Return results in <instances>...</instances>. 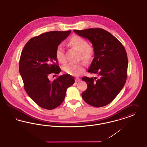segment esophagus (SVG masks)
Instances as JSON below:
<instances>
[{
    "label": "esophagus",
    "mask_w": 147,
    "mask_h": 147,
    "mask_svg": "<svg viewBox=\"0 0 147 147\" xmlns=\"http://www.w3.org/2000/svg\"><path fill=\"white\" fill-rule=\"evenodd\" d=\"M80 80V79L79 78H76V79H75V81H76V82H79Z\"/></svg>",
    "instance_id": "esophagus-1"
}]
</instances>
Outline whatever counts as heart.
<instances>
[{
  "instance_id": "b5f03b06",
  "label": "heart",
  "mask_w": 147,
  "mask_h": 147,
  "mask_svg": "<svg viewBox=\"0 0 147 147\" xmlns=\"http://www.w3.org/2000/svg\"><path fill=\"white\" fill-rule=\"evenodd\" d=\"M69 44L80 52L83 60L86 62L91 61L94 54V49L92 45L88 44L86 39L78 35H74L70 39ZM55 55L59 63L64 64L66 62L64 49L62 45L60 44L57 47ZM63 70L69 75L77 76L84 71V64L83 63H70L63 67Z\"/></svg>"
}]
</instances>
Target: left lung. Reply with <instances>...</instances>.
<instances>
[{"mask_svg":"<svg viewBox=\"0 0 147 147\" xmlns=\"http://www.w3.org/2000/svg\"><path fill=\"white\" fill-rule=\"evenodd\" d=\"M92 43L94 58L88 72L98 78L83 77L88 88L82 94L86 103L102 107L111 103L124 86L127 77L128 57L122 44L109 32L101 28L74 30Z\"/></svg>","mask_w":147,"mask_h":147,"instance_id":"obj_1","label":"left lung"}]
</instances>
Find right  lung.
<instances>
[{"label": "right lung", "mask_w": 147, "mask_h": 147, "mask_svg": "<svg viewBox=\"0 0 147 147\" xmlns=\"http://www.w3.org/2000/svg\"><path fill=\"white\" fill-rule=\"evenodd\" d=\"M71 31L48 32L30 39L25 45L19 60V70L28 95L44 109L52 110L64 100L68 88L74 78L63 74L51 82V74H59L61 69L55 58L57 47Z\"/></svg>", "instance_id": "obj_1"}]
</instances>
